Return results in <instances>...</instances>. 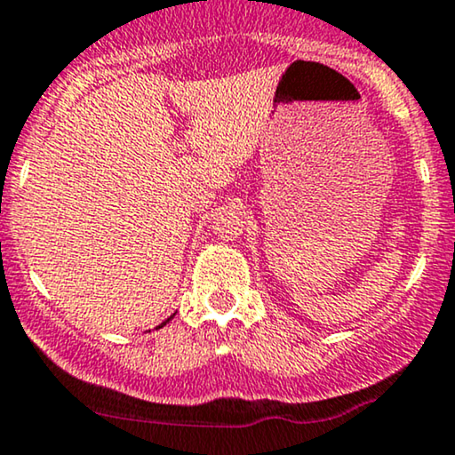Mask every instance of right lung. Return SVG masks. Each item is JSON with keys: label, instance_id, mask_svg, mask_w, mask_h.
Here are the masks:
<instances>
[{"label": "right lung", "instance_id": "right-lung-1", "mask_svg": "<svg viewBox=\"0 0 455 455\" xmlns=\"http://www.w3.org/2000/svg\"><path fill=\"white\" fill-rule=\"evenodd\" d=\"M170 319H172V317H170ZM170 319H168V321H170ZM168 321H164V323H161V325H159V327H164V325H165V323H168Z\"/></svg>", "mask_w": 455, "mask_h": 455}]
</instances>
